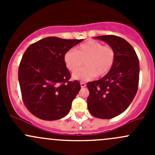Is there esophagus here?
Returning a JSON list of instances; mask_svg holds the SVG:
<instances>
[{"instance_id": "1", "label": "esophagus", "mask_w": 155, "mask_h": 155, "mask_svg": "<svg viewBox=\"0 0 155 155\" xmlns=\"http://www.w3.org/2000/svg\"><path fill=\"white\" fill-rule=\"evenodd\" d=\"M80 85H81V87H85V86H86V84H85V82H80Z\"/></svg>"}]
</instances>
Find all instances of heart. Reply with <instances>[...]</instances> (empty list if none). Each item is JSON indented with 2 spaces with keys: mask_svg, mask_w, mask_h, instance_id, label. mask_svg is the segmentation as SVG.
Instances as JSON below:
<instances>
[{
  "mask_svg": "<svg viewBox=\"0 0 155 155\" xmlns=\"http://www.w3.org/2000/svg\"><path fill=\"white\" fill-rule=\"evenodd\" d=\"M115 58V51L111 46L90 40L79 45L76 51H67L64 60L67 68L71 72L75 71L85 61V68L77 70L73 74V77L78 80L86 81L95 76H103L107 74L113 67Z\"/></svg>",
  "mask_w": 155,
  "mask_h": 155,
  "instance_id": "obj_1",
  "label": "heart"
}]
</instances>
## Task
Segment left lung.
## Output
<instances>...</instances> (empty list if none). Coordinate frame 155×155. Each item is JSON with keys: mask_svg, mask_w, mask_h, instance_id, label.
<instances>
[{"mask_svg": "<svg viewBox=\"0 0 155 155\" xmlns=\"http://www.w3.org/2000/svg\"><path fill=\"white\" fill-rule=\"evenodd\" d=\"M115 51L110 71L97 81L87 82V109L102 119L115 118L126 110L138 90L140 64L135 50L124 39L115 35L98 36Z\"/></svg>", "mask_w": 155, "mask_h": 155, "instance_id": "obj_1", "label": "left lung"}]
</instances>
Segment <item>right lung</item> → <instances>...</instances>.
I'll return each mask as SVG.
<instances>
[{
	"mask_svg": "<svg viewBox=\"0 0 155 155\" xmlns=\"http://www.w3.org/2000/svg\"><path fill=\"white\" fill-rule=\"evenodd\" d=\"M83 40L48 37L30 45L18 68L22 101L30 112L46 121L66 116L81 89L70 81L64 60L67 51Z\"/></svg>",
	"mask_w": 155,
	"mask_h": 155,
	"instance_id": "obj_1",
	"label": "right lung"
}]
</instances>
